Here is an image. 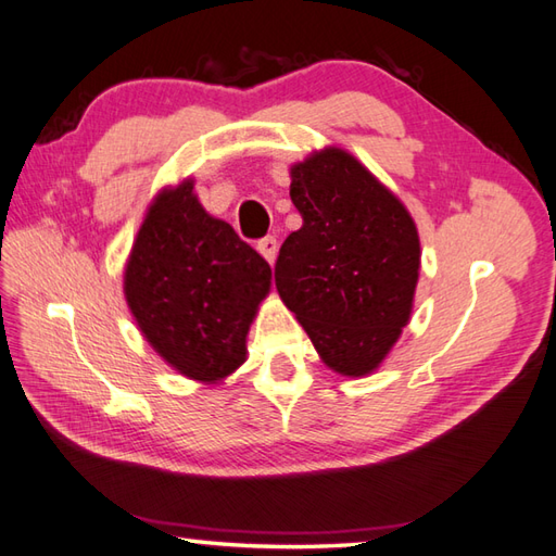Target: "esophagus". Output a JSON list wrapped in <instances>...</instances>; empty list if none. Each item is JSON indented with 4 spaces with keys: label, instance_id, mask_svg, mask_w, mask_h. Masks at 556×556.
I'll return each mask as SVG.
<instances>
[{
    "label": "esophagus",
    "instance_id": "34e87169",
    "mask_svg": "<svg viewBox=\"0 0 556 556\" xmlns=\"http://www.w3.org/2000/svg\"><path fill=\"white\" fill-rule=\"evenodd\" d=\"M257 251H261V255L265 257V261L273 265L275 263V257H277V249H279V243H277V239L275 237H263L261 241H257V247H255Z\"/></svg>",
    "mask_w": 556,
    "mask_h": 556
}]
</instances>
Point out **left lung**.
Masks as SVG:
<instances>
[{"label": "left lung", "instance_id": "8db88e82", "mask_svg": "<svg viewBox=\"0 0 556 556\" xmlns=\"http://www.w3.org/2000/svg\"><path fill=\"white\" fill-rule=\"evenodd\" d=\"M303 227L281 243L275 283L325 365L365 377L407 325L419 235L405 205L341 149L291 167Z\"/></svg>", "mask_w": 556, "mask_h": 556}]
</instances>
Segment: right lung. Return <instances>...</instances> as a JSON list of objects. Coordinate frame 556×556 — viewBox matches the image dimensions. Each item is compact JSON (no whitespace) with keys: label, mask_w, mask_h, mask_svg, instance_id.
I'll return each mask as SVG.
<instances>
[{"label":"right lung","mask_w":556,"mask_h":556,"mask_svg":"<svg viewBox=\"0 0 556 556\" xmlns=\"http://www.w3.org/2000/svg\"><path fill=\"white\" fill-rule=\"evenodd\" d=\"M269 279L265 257L205 213L185 179L151 203L125 267V299L167 365L213 383L247 359V333Z\"/></svg>","instance_id":"right-lung-1"}]
</instances>
